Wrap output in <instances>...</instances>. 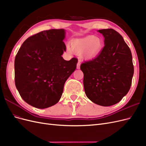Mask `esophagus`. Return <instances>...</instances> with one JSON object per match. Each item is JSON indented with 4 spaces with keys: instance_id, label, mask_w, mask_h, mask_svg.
<instances>
[{
    "instance_id": "34e87169",
    "label": "esophagus",
    "mask_w": 146,
    "mask_h": 146,
    "mask_svg": "<svg viewBox=\"0 0 146 146\" xmlns=\"http://www.w3.org/2000/svg\"><path fill=\"white\" fill-rule=\"evenodd\" d=\"M80 62L78 61V62L77 64V66H76L77 69H79L80 68Z\"/></svg>"
}]
</instances>
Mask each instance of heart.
I'll return each instance as SVG.
<instances>
[{
  "mask_svg": "<svg viewBox=\"0 0 146 146\" xmlns=\"http://www.w3.org/2000/svg\"><path fill=\"white\" fill-rule=\"evenodd\" d=\"M104 46L103 41L94 35H88L72 41V48L76 53H81L85 59H92L98 56ZM70 51V48H68Z\"/></svg>",
  "mask_w": 146,
  "mask_h": 146,
  "instance_id": "1",
  "label": "heart"
}]
</instances>
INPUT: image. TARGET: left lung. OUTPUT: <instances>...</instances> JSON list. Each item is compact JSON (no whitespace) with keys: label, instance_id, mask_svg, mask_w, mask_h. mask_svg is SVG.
Instances as JSON below:
<instances>
[{"label":"left lung","instance_id":"obj_1","mask_svg":"<svg viewBox=\"0 0 146 146\" xmlns=\"http://www.w3.org/2000/svg\"><path fill=\"white\" fill-rule=\"evenodd\" d=\"M105 46L94 59L80 65L86 96L93 103L109 106L119 102L130 90L133 75L131 51L113 29L98 31Z\"/></svg>","mask_w":146,"mask_h":146}]
</instances>
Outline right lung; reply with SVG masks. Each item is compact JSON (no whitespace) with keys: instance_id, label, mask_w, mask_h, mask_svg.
<instances>
[{"instance_id":"obj_1","label":"right lung","mask_w":146,"mask_h":146,"mask_svg":"<svg viewBox=\"0 0 146 146\" xmlns=\"http://www.w3.org/2000/svg\"><path fill=\"white\" fill-rule=\"evenodd\" d=\"M63 29L43 31L27 38L14 61L15 84L27 104L40 109L55 105L64 85L76 68L78 59L62 57L66 46Z\"/></svg>"}]
</instances>
